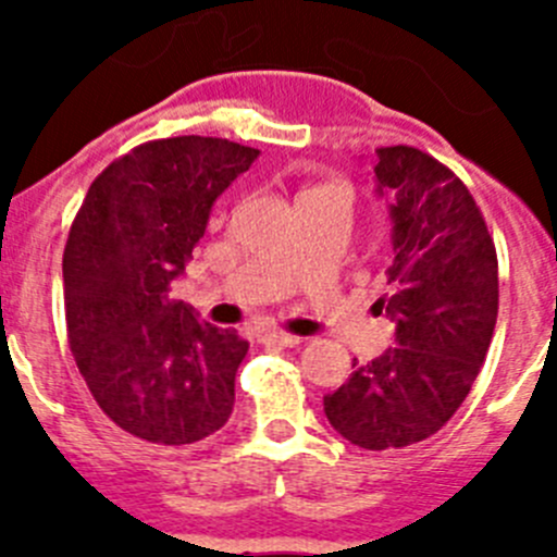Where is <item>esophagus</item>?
<instances>
[{"label":"esophagus","mask_w":557,"mask_h":557,"mask_svg":"<svg viewBox=\"0 0 557 557\" xmlns=\"http://www.w3.org/2000/svg\"><path fill=\"white\" fill-rule=\"evenodd\" d=\"M264 343H268V346H284V348H295V346H301L304 339H301V337H295V334H284V332H268V334H264Z\"/></svg>","instance_id":"esophagus-1"}]
</instances>
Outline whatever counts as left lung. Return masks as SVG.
I'll list each match as a JSON object with an SVG mask.
<instances>
[{
  "label": "left lung",
  "instance_id": "left-lung-1",
  "mask_svg": "<svg viewBox=\"0 0 557 557\" xmlns=\"http://www.w3.org/2000/svg\"><path fill=\"white\" fill-rule=\"evenodd\" d=\"M373 191L387 203L393 262L379 312L393 346L323 396L329 424L362 449L435 435L466 401L499 309L496 250L471 191L416 147H379Z\"/></svg>",
  "mask_w": 557,
  "mask_h": 557
}]
</instances>
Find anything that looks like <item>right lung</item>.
<instances>
[{"mask_svg": "<svg viewBox=\"0 0 557 557\" xmlns=\"http://www.w3.org/2000/svg\"><path fill=\"white\" fill-rule=\"evenodd\" d=\"M259 150L211 136L147 141L91 184L63 250L69 346L113 424L159 446L231 418L248 339L172 301L211 206Z\"/></svg>", "mask_w": 557, "mask_h": 557, "instance_id": "obj_1", "label": "right lung"}]
</instances>
